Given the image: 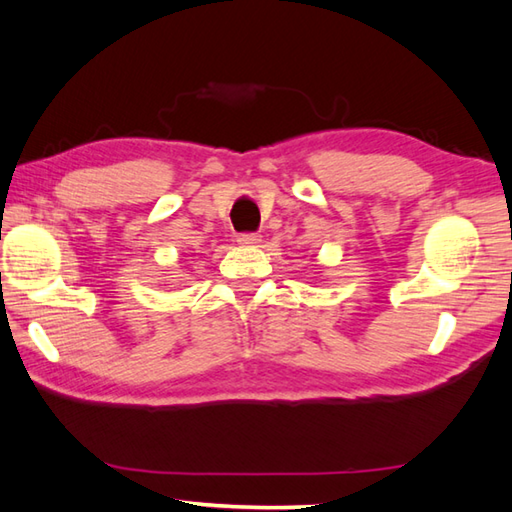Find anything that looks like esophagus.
Masks as SVG:
<instances>
[{
    "label": "esophagus",
    "mask_w": 512,
    "mask_h": 512,
    "mask_svg": "<svg viewBox=\"0 0 512 512\" xmlns=\"http://www.w3.org/2000/svg\"><path fill=\"white\" fill-rule=\"evenodd\" d=\"M237 242L242 246H259V242H262V235H259V233H242V235H237Z\"/></svg>",
    "instance_id": "34e87169"
}]
</instances>
